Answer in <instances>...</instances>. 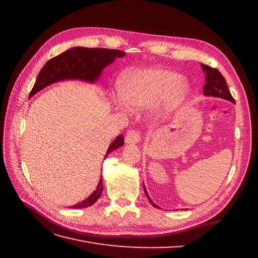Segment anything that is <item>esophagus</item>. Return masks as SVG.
Returning <instances> with one entry per match:
<instances>
[{
    "mask_svg": "<svg viewBox=\"0 0 258 258\" xmlns=\"http://www.w3.org/2000/svg\"><path fill=\"white\" fill-rule=\"evenodd\" d=\"M140 137L139 132L136 130H129L126 135V138H124V141H126L127 144H138L140 142Z\"/></svg>",
    "mask_w": 258,
    "mask_h": 258,
    "instance_id": "esophagus-1",
    "label": "esophagus"
}]
</instances>
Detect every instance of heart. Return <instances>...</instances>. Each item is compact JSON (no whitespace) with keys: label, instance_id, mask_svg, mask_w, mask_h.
Masks as SVG:
<instances>
[{"label":"heart","instance_id":"obj_1","mask_svg":"<svg viewBox=\"0 0 258 258\" xmlns=\"http://www.w3.org/2000/svg\"><path fill=\"white\" fill-rule=\"evenodd\" d=\"M190 86L178 73L161 68L135 70L124 73L118 82L116 106L143 108L159 100L158 110L169 113L181 105L188 97Z\"/></svg>","mask_w":258,"mask_h":258}]
</instances>
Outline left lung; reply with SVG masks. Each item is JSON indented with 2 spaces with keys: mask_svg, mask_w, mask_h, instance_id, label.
Instances as JSON below:
<instances>
[{
  "mask_svg": "<svg viewBox=\"0 0 258 258\" xmlns=\"http://www.w3.org/2000/svg\"><path fill=\"white\" fill-rule=\"evenodd\" d=\"M201 69L206 74V84L204 87V95L207 97L222 98V99H225L227 101H230V102H232V103H235V100H233V98L231 97L230 92L228 90V87H227V84H226V81L224 79V76L221 74V72L218 71V70L211 68L209 66H206L204 63H201ZM143 188H144V191L146 195V198L148 199V201L151 202V205L155 208L160 209V207L154 204L152 199L150 198V195H148L144 184H143Z\"/></svg>",
  "mask_w": 258,
  "mask_h": 258,
  "instance_id": "left-lung-1",
  "label": "left lung"
}]
</instances>
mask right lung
Listing matches in <instances>:
<instances>
[{"label":"right lung","instance_id":"add662e5","mask_svg":"<svg viewBox=\"0 0 258 258\" xmlns=\"http://www.w3.org/2000/svg\"><path fill=\"white\" fill-rule=\"evenodd\" d=\"M123 51L107 48H87L72 47L59 56L47 61L36 77V82L30 92V98L47 86L62 81H82L86 83H96L103 70L113 63L116 58L124 56ZM124 144L122 135L117 136L107 148L106 156ZM103 190L102 176L100 177L96 190L88 198L79 202L72 209H83L92 206L100 198Z\"/></svg>","mask_w":258,"mask_h":258}]
</instances>
